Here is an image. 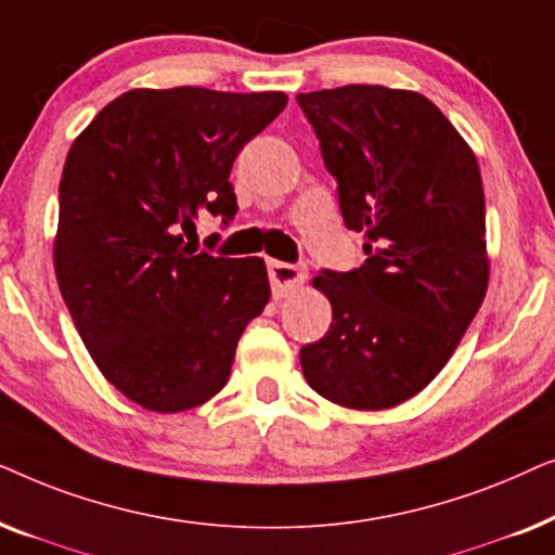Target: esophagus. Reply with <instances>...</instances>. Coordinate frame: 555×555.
<instances>
[{
	"label": "esophagus",
	"instance_id": "obj_1",
	"mask_svg": "<svg viewBox=\"0 0 555 555\" xmlns=\"http://www.w3.org/2000/svg\"><path fill=\"white\" fill-rule=\"evenodd\" d=\"M268 270H270V283H272V293L278 295V298H283L293 291V287H298L302 280H306L308 270L302 268V264H291V262H278V260H270L268 262Z\"/></svg>",
	"mask_w": 555,
	"mask_h": 555
}]
</instances>
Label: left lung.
<instances>
[{
    "mask_svg": "<svg viewBox=\"0 0 555 555\" xmlns=\"http://www.w3.org/2000/svg\"><path fill=\"white\" fill-rule=\"evenodd\" d=\"M366 262L313 278L333 323L300 348L310 389L378 412L450 361L490 280L485 192L473 149L429 98L384 86L300 93Z\"/></svg>",
    "mask_w": 555,
    "mask_h": 555,
    "instance_id": "1",
    "label": "left lung"
}]
</instances>
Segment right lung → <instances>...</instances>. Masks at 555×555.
Returning <instances> with one entry per match:
<instances>
[{
    "instance_id": "obj_1",
    "label": "right lung",
    "mask_w": 555,
    "mask_h": 555,
    "mask_svg": "<svg viewBox=\"0 0 555 555\" xmlns=\"http://www.w3.org/2000/svg\"><path fill=\"white\" fill-rule=\"evenodd\" d=\"M287 95L135 88L73 141L60 179L55 275L101 374L149 412L222 391L242 331L270 300L262 257L194 255L202 211H237L242 146Z\"/></svg>"
}]
</instances>
